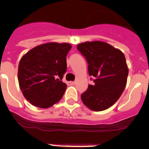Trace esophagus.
I'll return each mask as SVG.
<instances>
[{
  "instance_id": "1",
  "label": "esophagus",
  "mask_w": 149,
  "mask_h": 149,
  "mask_svg": "<svg viewBox=\"0 0 149 149\" xmlns=\"http://www.w3.org/2000/svg\"><path fill=\"white\" fill-rule=\"evenodd\" d=\"M75 84H76V83H75L74 81L70 82V85H72V86H73V85H75Z\"/></svg>"
}]
</instances>
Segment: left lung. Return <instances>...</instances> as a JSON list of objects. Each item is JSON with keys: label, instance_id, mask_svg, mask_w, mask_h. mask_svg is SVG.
<instances>
[{"label": "left lung", "instance_id": "left-lung-1", "mask_svg": "<svg viewBox=\"0 0 149 149\" xmlns=\"http://www.w3.org/2000/svg\"><path fill=\"white\" fill-rule=\"evenodd\" d=\"M77 49L86 58L89 75L94 78V84L82 93V101L92 111H104L115 104L126 86L128 68L125 55L100 41L80 43Z\"/></svg>", "mask_w": 149, "mask_h": 149}]
</instances>
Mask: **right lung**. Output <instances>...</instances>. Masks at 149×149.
<instances>
[{"mask_svg": "<svg viewBox=\"0 0 149 149\" xmlns=\"http://www.w3.org/2000/svg\"><path fill=\"white\" fill-rule=\"evenodd\" d=\"M71 48L69 43H45L22 56L17 79L23 95L32 105L48 108L63 97L66 84L61 79Z\"/></svg>", "mask_w": 149, "mask_h": 149, "instance_id": "1", "label": "right lung"}]
</instances>
